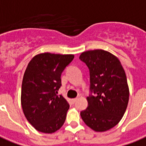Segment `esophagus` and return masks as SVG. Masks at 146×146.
<instances>
[{"label":"esophagus","instance_id":"esophagus-1","mask_svg":"<svg viewBox=\"0 0 146 146\" xmlns=\"http://www.w3.org/2000/svg\"><path fill=\"white\" fill-rule=\"evenodd\" d=\"M76 100H77V98H73V99H72V100H71V101H72V103L74 104L76 101Z\"/></svg>","mask_w":146,"mask_h":146}]
</instances>
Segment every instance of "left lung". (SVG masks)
I'll use <instances>...</instances> for the list:
<instances>
[{"label": "left lung", "mask_w": 146, "mask_h": 146, "mask_svg": "<svg viewBox=\"0 0 146 146\" xmlns=\"http://www.w3.org/2000/svg\"><path fill=\"white\" fill-rule=\"evenodd\" d=\"M80 59L89 69L90 82L88 107L80 116L91 129L105 131L117 125L128 106L129 90L125 70L117 57L102 49L84 52Z\"/></svg>", "instance_id": "obj_1"}]
</instances>
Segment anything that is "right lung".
<instances>
[{
	"mask_svg": "<svg viewBox=\"0 0 146 146\" xmlns=\"http://www.w3.org/2000/svg\"><path fill=\"white\" fill-rule=\"evenodd\" d=\"M73 55L45 52L28 64L21 85V107L29 122L38 131L53 133L64 124L70 105L62 95L61 74Z\"/></svg>",
	"mask_w": 146,
	"mask_h": 146,
	"instance_id": "1",
	"label": "right lung"
}]
</instances>
